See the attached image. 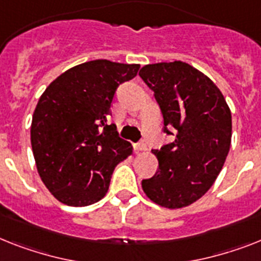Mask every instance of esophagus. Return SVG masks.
Wrapping results in <instances>:
<instances>
[{
  "label": "esophagus",
  "instance_id": "34e87169",
  "mask_svg": "<svg viewBox=\"0 0 261 261\" xmlns=\"http://www.w3.org/2000/svg\"><path fill=\"white\" fill-rule=\"evenodd\" d=\"M135 150L139 153V152H145L146 150V145L144 143H137L135 144Z\"/></svg>",
  "mask_w": 261,
  "mask_h": 261
}]
</instances>
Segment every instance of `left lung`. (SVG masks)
<instances>
[{
    "label": "left lung",
    "instance_id": "8db88e82",
    "mask_svg": "<svg viewBox=\"0 0 261 261\" xmlns=\"http://www.w3.org/2000/svg\"><path fill=\"white\" fill-rule=\"evenodd\" d=\"M139 74L153 90L164 132L176 133L172 143L152 150L159 169L143 180L144 192L165 208L191 205L208 192L225 163L232 137L229 107L212 80L187 62L149 64Z\"/></svg>",
    "mask_w": 261,
    "mask_h": 261
}]
</instances>
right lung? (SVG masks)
<instances>
[{
    "mask_svg": "<svg viewBox=\"0 0 261 261\" xmlns=\"http://www.w3.org/2000/svg\"><path fill=\"white\" fill-rule=\"evenodd\" d=\"M139 64L94 60L68 69L50 83L34 109L30 141L37 171L58 201L87 206L107 195L116 165L132 145L109 124L116 90Z\"/></svg>",
    "mask_w": 261,
    "mask_h": 261,
    "instance_id": "right-lung-1",
    "label": "right lung"
}]
</instances>
